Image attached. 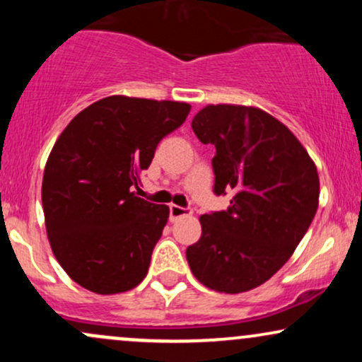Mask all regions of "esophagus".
<instances>
[{
	"instance_id": "esophagus-1",
	"label": "esophagus",
	"mask_w": 362,
	"mask_h": 362,
	"mask_svg": "<svg viewBox=\"0 0 362 362\" xmlns=\"http://www.w3.org/2000/svg\"><path fill=\"white\" fill-rule=\"evenodd\" d=\"M192 214V209H189V207H182V206H175L172 204L170 206V219H178L182 218V216H190Z\"/></svg>"
}]
</instances>
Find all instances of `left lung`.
<instances>
[{
    "mask_svg": "<svg viewBox=\"0 0 362 362\" xmlns=\"http://www.w3.org/2000/svg\"><path fill=\"white\" fill-rule=\"evenodd\" d=\"M199 141L213 144L214 194L230 207L201 216L202 235L185 257L195 279L236 294L264 284L308 231L318 209V172L303 144L267 112L207 105L192 119Z\"/></svg>",
    "mask_w": 362,
    "mask_h": 362,
    "instance_id": "1",
    "label": "left lung"
}]
</instances>
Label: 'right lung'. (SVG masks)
<instances>
[{
	"mask_svg": "<svg viewBox=\"0 0 362 362\" xmlns=\"http://www.w3.org/2000/svg\"><path fill=\"white\" fill-rule=\"evenodd\" d=\"M190 105L122 95L91 103L66 126L47 158L42 207L49 243L74 282L124 293L146 277L168 206L138 197L139 175Z\"/></svg>",
	"mask_w": 362,
	"mask_h": 362,
	"instance_id": "right-lung-1",
	"label": "right lung"
}]
</instances>
